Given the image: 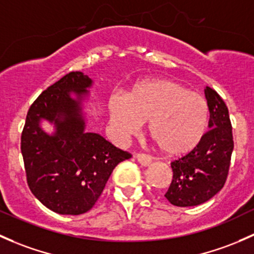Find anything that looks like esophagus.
<instances>
[{
	"label": "esophagus",
	"mask_w": 254,
	"mask_h": 254,
	"mask_svg": "<svg viewBox=\"0 0 254 254\" xmlns=\"http://www.w3.org/2000/svg\"><path fill=\"white\" fill-rule=\"evenodd\" d=\"M135 157L136 159H137V162L140 163L141 165H145V167H147V165H149L152 163V157L146 153H137Z\"/></svg>",
	"instance_id": "34e87169"
}]
</instances>
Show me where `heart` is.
I'll use <instances>...</instances> for the list:
<instances>
[{"label": "heart", "mask_w": 254, "mask_h": 254, "mask_svg": "<svg viewBox=\"0 0 254 254\" xmlns=\"http://www.w3.org/2000/svg\"><path fill=\"white\" fill-rule=\"evenodd\" d=\"M111 122L120 135L138 131L148 123V134L162 152L180 156L191 152L207 131V101L172 80H152L136 85L124 97L109 98Z\"/></svg>", "instance_id": "1"}]
</instances>
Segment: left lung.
<instances>
[{
  "label": "left lung",
  "instance_id": "1",
  "mask_svg": "<svg viewBox=\"0 0 254 254\" xmlns=\"http://www.w3.org/2000/svg\"><path fill=\"white\" fill-rule=\"evenodd\" d=\"M209 109V130L190 153L172 162L173 180L165 198L176 207L204 203L223 189L234 149L228 107L215 90H204Z\"/></svg>",
  "mask_w": 254,
  "mask_h": 254
}]
</instances>
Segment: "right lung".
Returning a JSON list of instances; mask_svg holds the SVG:
<instances>
[{
    "label": "right lung",
    "instance_id": "1",
    "mask_svg": "<svg viewBox=\"0 0 254 254\" xmlns=\"http://www.w3.org/2000/svg\"><path fill=\"white\" fill-rule=\"evenodd\" d=\"M91 85L81 71L64 75L34 101L21 132L29 189L58 214L79 215L91 209L114 168L131 157L101 135L85 131L81 102ZM41 119L55 124V134L39 127Z\"/></svg>",
    "mask_w": 254,
    "mask_h": 254
}]
</instances>
